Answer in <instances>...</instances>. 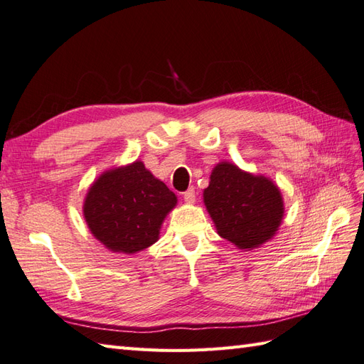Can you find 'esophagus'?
Listing matches in <instances>:
<instances>
[{"mask_svg":"<svg viewBox=\"0 0 364 364\" xmlns=\"http://www.w3.org/2000/svg\"><path fill=\"white\" fill-rule=\"evenodd\" d=\"M183 198H184V201L186 203H193L195 201V189L193 188H189L188 191H186L184 193H183Z\"/></svg>","mask_w":364,"mask_h":364,"instance_id":"34e87169","label":"esophagus"}]
</instances>
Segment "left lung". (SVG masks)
Wrapping results in <instances>:
<instances>
[{
	"instance_id": "1",
	"label": "left lung",
	"mask_w": 364,
	"mask_h": 364,
	"mask_svg": "<svg viewBox=\"0 0 364 364\" xmlns=\"http://www.w3.org/2000/svg\"><path fill=\"white\" fill-rule=\"evenodd\" d=\"M204 204L220 237L240 249H252L272 238L283 218L277 186L230 163H220L204 189Z\"/></svg>"
}]
</instances>
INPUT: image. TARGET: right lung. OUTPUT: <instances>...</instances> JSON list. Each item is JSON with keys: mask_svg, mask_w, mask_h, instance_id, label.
I'll return each instance as SVG.
<instances>
[{"mask_svg": "<svg viewBox=\"0 0 364 364\" xmlns=\"http://www.w3.org/2000/svg\"><path fill=\"white\" fill-rule=\"evenodd\" d=\"M175 204V193L136 161L102 173L93 183L85 201V218L93 237L106 247L135 254L155 243Z\"/></svg>", "mask_w": 364, "mask_h": 364, "instance_id": "obj_1", "label": "right lung"}]
</instances>
